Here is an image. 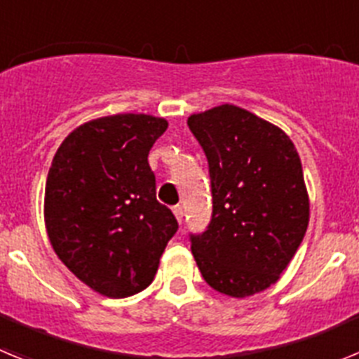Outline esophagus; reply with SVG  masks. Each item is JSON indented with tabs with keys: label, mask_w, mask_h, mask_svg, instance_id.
Segmentation results:
<instances>
[{
	"label": "esophagus",
	"mask_w": 359,
	"mask_h": 359,
	"mask_svg": "<svg viewBox=\"0 0 359 359\" xmlns=\"http://www.w3.org/2000/svg\"><path fill=\"white\" fill-rule=\"evenodd\" d=\"M172 212H174V215H176L177 221L182 223V221H183V207H182V205H176V207L172 208Z\"/></svg>",
	"instance_id": "1"
}]
</instances>
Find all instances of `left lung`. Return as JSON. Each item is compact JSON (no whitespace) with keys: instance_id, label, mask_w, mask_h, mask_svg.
<instances>
[{"instance_id":"left-lung-1","label":"left lung","mask_w":359,"mask_h":359,"mask_svg":"<svg viewBox=\"0 0 359 359\" xmlns=\"http://www.w3.org/2000/svg\"><path fill=\"white\" fill-rule=\"evenodd\" d=\"M212 187L207 230L190 250L208 286L244 298L278 280L309 223L302 163L290 136L231 104L189 116Z\"/></svg>"}]
</instances>
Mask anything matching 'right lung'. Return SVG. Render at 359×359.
Instances as JSON below:
<instances>
[{
    "instance_id": "right-lung-1",
    "label": "right lung",
    "mask_w": 359,
    "mask_h": 359,
    "mask_svg": "<svg viewBox=\"0 0 359 359\" xmlns=\"http://www.w3.org/2000/svg\"><path fill=\"white\" fill-rule=\"evenodd\" d=\"M167 126L133 113L91 120L69 133L48 170L50 243L79 280L109 298L145 290L177 231L147 161Z\"/></svg>"
}]
</instances>
